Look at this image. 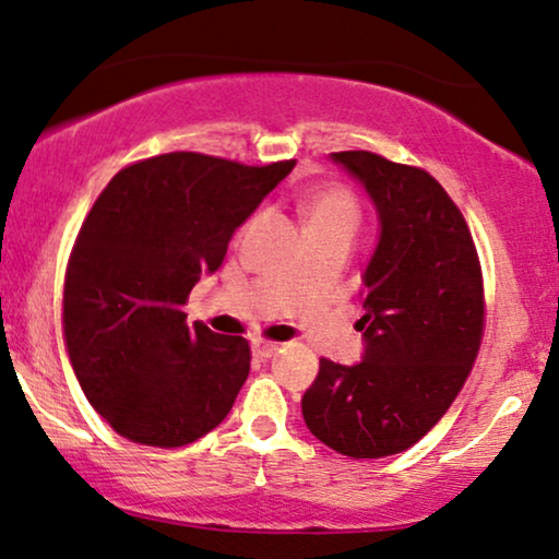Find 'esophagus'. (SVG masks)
<instances>
[{"instance_id":"obj_1","label":"esophagus","mask_w":559,"mask_h":559,"mask_svg":"<svg viewBox=\"0 0 559 559\" xmlns=\"http://www.w3.org/2000/svg\"><path fill=\"white\" fill-rule=\"evenodd\" d=\"M280 352V345H274V342H262V340H254L252 342V355L257 359H270Z\"/></svg>"}]
</instances>
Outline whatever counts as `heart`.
<instances>
[{
  "label": "heart",
  "instance_id": "1",
  "mask_svg": "<svg viewBox=\"0 0 559 559\" xmlns=\"http://www.w3.org/2000/svg\"><path fill=\"white\" fill-rule=\"evenodd\" d=\"M302 219L307 237L355 235L359 227V204L355 194L340 185L314 187L302 197Z\"/></svg>",
  "mask_w": 559,
  "mask_h": 559
}]
</instances>
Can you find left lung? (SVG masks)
<instances>
[{"instance_id":"left-lung-1","label":"left lung","mask_w":559,"mask_h":559,"mask_svg":"<svg viewBox=\"0 0 559 559\" xmlns=\"http://www.w3.org/2000/svg\"><path fill=\"white\" fill-rule=\"evenodd\" d=\"M365 187L380 235L362 272V359L320 372L302 397L317 440L357 460L407 450L457 397L483 337V274L467 222L425 169L334 152Z\"/></svg>"}]
</instances>
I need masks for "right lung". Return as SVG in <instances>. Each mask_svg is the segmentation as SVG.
<instances>
[{
  "instance_id": "obj_1",
  "label": "right lung",
  "mask_w": 559,
  "mask_h": 559,
  "mask_svg": "<svg viewBox=\"0 0 559 559\" xmlns=\"http://www.w3.org/2000/svg\"><path fill=\"white\" fill-rule=\"evenodd\" d=\"M295 159L267 167L171 152L119 171L94 202L64 280V337L90 405L127 440L182 448L229 415L250 345L182 305Z\"/></svg>"
}]
</instances>
